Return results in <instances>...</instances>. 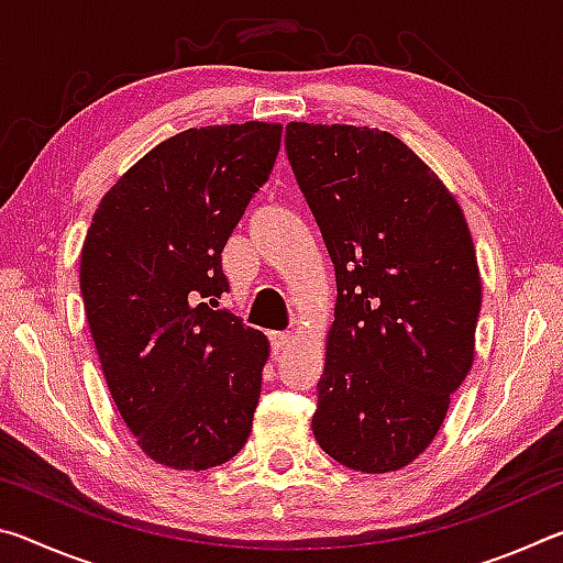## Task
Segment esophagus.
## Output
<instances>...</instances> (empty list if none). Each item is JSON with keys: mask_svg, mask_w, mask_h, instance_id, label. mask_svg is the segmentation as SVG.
I'll use <instances>...</instances> for the list:
<instances>
[{"mask_svg": "<svg viewBox=\"0 0 563 563\" xmlns=\"http://www.w3.org/2000/svg\"><path fill=\"white\" fill-rule=\"evenodd\" d=\"M290 340H292L290 332H280V330L271 332V345H273V352H275V355H278V352H283L285 347H288V342H290Z\"/></svg>", "mask_w": 563, "mask_h": 563, "instance_id": "esophagus-1", "label": "esophagus"}]
</instances>
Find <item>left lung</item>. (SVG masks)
Masks as SVG:
<instances>
[{
  "label": "left lung",
  "instance_id": "8db88e82",
  "mask_svg": "<svg viewBox=\"0 0 563 563\" xmlns=\"http://www.w3.org/2000/svg\"><path fill=\"white\" fill-rule=\"evenodd\" d=\"M285 151L338 278L312 434L350 470L397 472L432 444L474 362L470 225L393 133L290 121Z\"/></svg>",
  "mask_w": 563,
  "mask_h": 563
}]
</instances>
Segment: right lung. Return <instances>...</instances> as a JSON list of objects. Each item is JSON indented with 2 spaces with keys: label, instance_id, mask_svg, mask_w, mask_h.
<instances>
[{
  "label": "right lung",
  "instance_id": "add662e5",
  "mask_svg": "<svg viewBox=\"0 0 563 563\" xmlns=\"http://www.w3.org/2000/svg\"><path fill=\"white\" fill-rule=\"evenodd\" d=\"M280 133L265 121L176 133L107 190L84 238L81 298L113 405L170 470L225 464L251 434L268 338L213 308L221 253Z\"/></svg>",
  "mask_w": 563,
  "mask_h": 563
}]
</instances>
